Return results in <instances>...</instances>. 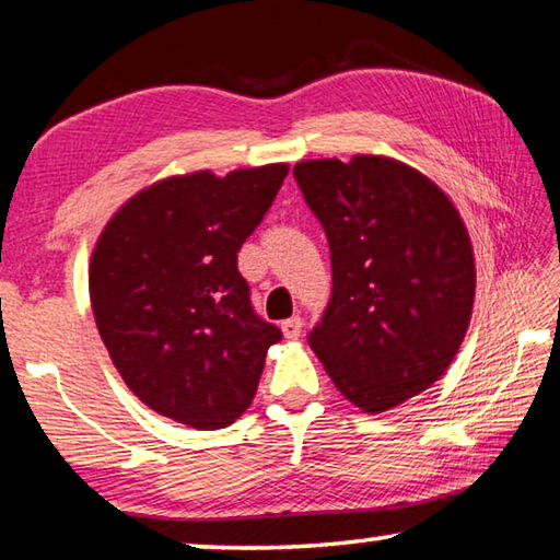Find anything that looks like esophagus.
I'll use <instances>...</instances> for the list:
<instances>
[{
    "label": "esophagus",
    "mask_w": 560,
    "mask_h": 560,
    "mask_svg": "<svg viewBox=\"0 0 560 560\" xmlns=\"http://www.w3.org/2000/svg\"><path fill=\"white\" fill-rule=\"evenodd\" d=\"M301 328H303V320L301 316H291L281 324V330H283V338H299L301 336Z\"/></svg>",
    "instance_id": "obj_1"
}]
</instances>
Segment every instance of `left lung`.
<instances>
[{
	"mask_svg": "<svg viewBox=\"0 0 560 560\" xmlns=\"http://www.w3.org/2000/svg\"><path fill=\"white\" fill-rule=\"evenodd\" d=\"M293 177L330 246L334 291L308 334L334 385L385 412L438 383L467 334L477 289L457 207L385 155L303 160Z\"/></svg>",
	"mask_w": 560,
	"mask_h": 560,
	"instance_id": "left-lung-1",
	"label": "left lung"
}]
</instances>
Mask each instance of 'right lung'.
<instances>
[{
  "mask_svg": "<svg viewBox=\"0 0 560 560\" xmlns=\"http://www.w3.org/2000/svg\"><path fill=\"white\" fill-rule=\"evenodd\" d=\"M287 163L173 175L140 189L103 226L89 293L103 346L150 410L220 430L257 395L281 330L254 314L236 269Z\"/></svg>",
  "mask_w": 560,
  "mask_h": 560,
  "instance_id": "1",
  "label": "right lung"
}]
</instances>
